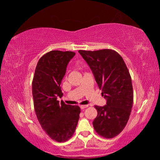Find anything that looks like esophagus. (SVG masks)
<instances>
[{
  "label": "esophagus",
  "instance_id": "esophagus-1",
  "mask_svg": "<svg viewBox=\"0 0 160 160\" xmlns=\"http://www.w3.org/2000/svg\"><path fill=\"white\" fill-rule=\"evenodd\" d=\"M88 107V105H82L80 106V108L81 109H84L85 108H87Z\"/></svg>",
  "mask_w": 160,
  "mask_h": 160
}]
</instances>
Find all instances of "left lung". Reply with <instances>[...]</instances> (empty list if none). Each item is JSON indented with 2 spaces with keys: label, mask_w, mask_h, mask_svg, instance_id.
Instances as JSON below:
<instances>
[{
  "label": "left lung",
  "mask_w": 160,
  "mask_h": 160,
  "mask_svg": "<svg viewBox=\"0 0 160 160\" xmlns=\"http://www.w3.org/2000/svg\"><path fill=\"white\" fill-rule=\"evenodd\" d=\"M93 71L99 88L107 99L105 106L95 105L98 116L93 125L101 136H117L126 125L133 103L132 78L123 58L118 52L104 49L78 51Z\"/></svg>",
  "instance_id": "left-lung-1"
}]
</instances>
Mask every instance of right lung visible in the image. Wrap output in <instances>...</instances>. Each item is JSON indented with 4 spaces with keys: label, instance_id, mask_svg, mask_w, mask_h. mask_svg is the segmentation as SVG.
Wrapping results in <instances>:
<instances>
[{
    "label": "right lung",
    "instance_id": "add662e5",
    "mask_svg": "<svg viewBox=\"0 0 160 160\" xmlns=\"http://www.w3.org/2000/svg\"><path fill=\"white\" fill-rule=\"evenodd\" d=\"M72 51H51L38 60L32 82L34 109L38 122L46 133L57 142H65L73 133L81 109L77 105H67L57 100L62 98L61 81Z\"/></svg>",
    "mask_w": 160,
    "mask_h": 160
}]
</instances>
